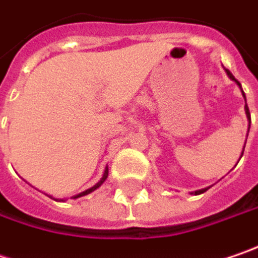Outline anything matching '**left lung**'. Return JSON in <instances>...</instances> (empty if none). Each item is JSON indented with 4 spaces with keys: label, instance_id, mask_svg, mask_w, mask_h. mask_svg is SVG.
Wrapping results in <instances>:
<instances>
[{
    "label": "left lung",
    "instance_id": "left-lung-1",
    "mask_svg": "<svg viewBox=\"0 0 258 258\" xmlns=\"http://www.w3.org/2000/svg\"><path fill=\"white\" fill-rule=\"evenodd\" d=\"M226 74L229 76V79H231V80H234V82H236V83H238V86L241 87V84H239V82H238V80L235 79L234 76H232V73H231L229 70H226ZM241 92H242V90H241ZM242 95H244V92H242ZM244 99H245V95H244ZM245 114H247V118H248V121H250V124H251L250 111H248V106H247V103H245ZM248 130H250V127H248ZM244 147H245V146H244ZM242 153H244V150H242ZM242 153H241V158H242ZM241 158H239V159H241ZM205 191H207V188L197 189V191H194V194H196V196H199V194H202V192H205Z\"/></svg>",
    "mask_w": 258,
    "mask_h": 258
}]
</instances>
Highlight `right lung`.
Listing matches in <instances>:
<instances>
[{"instance_id": "right-lung-1", "label": "right lung", "mask_w": 258, "mask_h": 258, "mask_svg": "<svg viewBox=\"0 0 258 258\" xmlns=\"http://www.w3.org/2000/svg\"><path fill=\"white\" fill-rule=\"evenodd\" d=\"M108 178V166L105 168V172H103V176L100 178V181H99L98 184H95L92 188H89V189H86V191H83V192H80V194H77V196H74L73 199H79V197H83V196H86V194H90L92 191H95L96 188H99L103 182H105V179ZM53 200H56V202H61V200H58V199H53Z\"/></svg>"}]
</instances>
